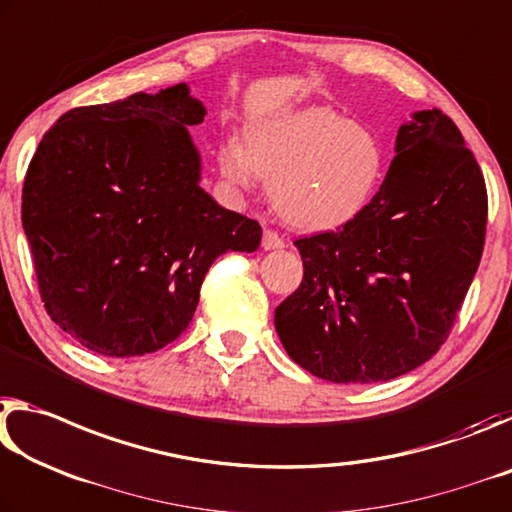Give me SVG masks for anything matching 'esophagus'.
Returning <instances> with one entry per match:
<instances>
[{"label": "esophagus", "mask_w": 512, "mask_h": 512, "mask_svg": "<svg viewBox=\"0 0 512 512\" xmlns=\"http://www.w3.org/2000/svg\"><path fill=\"white\" fill-rule=\"evenodd\" d=\"M283 247V238L276 233L274 229H265L263 231V249H281Z\"/></svg>", "instance_id": "34e87169"}]
</instances>
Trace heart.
<instances>
[{
    "instance_id": "obj_1",
    "label": "heart",
    "mask_w": 512,
    "mask_h": 512,
    "mask_svg": "<svg viewBox=\"0 0 512 512\" xmlns=\"http://www.w3.org/2000/svg\"><path fill=\"white\" fill-rule=\"evenodd\" d=\"M217 163L226 181L249 188L270 181L283 220L304 231L342 226L363 211L383 172L376 133L324 106L299 108L249 124L245 147L224 140Z\"/></svg>"
}]
</instances>
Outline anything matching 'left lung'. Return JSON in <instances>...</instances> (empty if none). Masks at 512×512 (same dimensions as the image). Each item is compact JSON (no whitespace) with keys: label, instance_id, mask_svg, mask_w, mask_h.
Instances as JSON below:
<instances>
[{"label":"left lung","instance_id":"left-lung-1","mask_svg":"<svg viewBox=\"0 0 512 512\" xmlns=\"http://www.w3.org/2000/svg\"><path fill=\"white\" fill-rule=\"evenodd\" d=\"M485 224L483 172L454 120L415 113L370 204L295 240L304 279L274 313L288 356L331 383L390 381L426 363L454 329Z\"/></svg>","mask_w":512,"mask_h":512}]
</instances>
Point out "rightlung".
I'll use <instances>...</instances> for the list:
<instances>
[{
    "label": "right lung",
    "mask_w": 512,
    "mask_h": 512,
    "mask_svg": "<svg viewBox=\"0 0 512 512\" xmlns=\"http://www.w3.org/2000/svg\"><path fill=\"white\" fill-rule=\"evenodd\" d=\"M204 106L179 83L58 117L22 188L38 292L52 320L102 356L152 354L188 329L215 258L263 229L199 188L188 127Z\"/></svg>",
    "instance_id": "add662e5"
}]
</instances>
